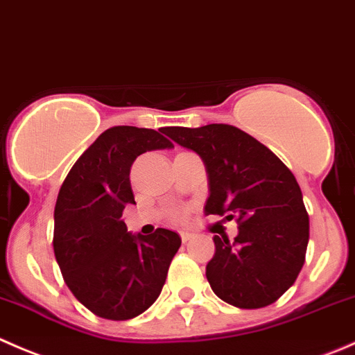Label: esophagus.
I'll return each instance as SVG.
<instances>
[{
	"label": "esophagus",
	"instance_id": "obj_1",
	"mask_svg": "<svg viewBox=\"0 0 355 355\" xmlns=\"http://www.w3.org/2000/svg\"><path fill=\"white\" fill-rule=\"evenodd\" d=\"M181 240H182V243H186V241H189L193 238V234L191 233H188V231H181Z\"/></svg>",
	"mask_w": 355,
	"mask_h": 355
}]
</instances>
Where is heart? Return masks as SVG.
I'll use <instances>...</instances> for the list:
<instances>
[{
    "mask_svg": "<svg viewBox=\"0 0 355 355\" xmlns=\"http://www.w3.org/2000/svg\"><path fill=\"white\" fill-rule=\"evenodd\" d=\"M174 217H176V219H181V212H176V214H174Z\"/></svg>",
    "mask_w": 355,
    "mask_h": 355,
    "instance_id": "obj_1",
    "label": "heart"
}]
</instances>
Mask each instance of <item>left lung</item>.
<instances>
[{"label": "left lung", "mask_w": 355, "mask_h": 355, "mask_svg": "<svg viewBox=\"0 0 355 355\" xmlns=\"http://www.w3.org/2000/svg\"><path fill=\"white\" fill-rule=\"evenodd\" d=\"M178 145L202 157L209 174L207 216H226L238 236H214L205 275L220 300L261 309L295 283L305 262L309 216L292 171L268 148L230 124L167 128Z\"/></svg>", "instance_id": "obj_1"}]
</instances>
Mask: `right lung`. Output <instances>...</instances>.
<instances>
[{"mask_svg":"<svg viewBox=\"0 0 355 355\" xmlns=\"http://www.w3.org/2000/svg\"><path fill=\"white\" fill-rule=\"evenodd\" d=\"M173 148L153 129L115 125L77 159L58 191L53 250L73 297L93 314L125 321L145 312L162 292L178 233H128L121 219L132 195L131 166L148 150Z\"/></svg>","mask_w":355,"mask_h":355,"instance_id":"obj_1","label":"right lung"}]
</instances>
